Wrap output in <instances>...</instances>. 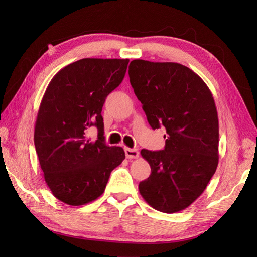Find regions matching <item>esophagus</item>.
<instances>
[{"label":"esophagus","instance_id":"34e87169","mask_svg":"<svg viewBox=\"0 0 257 257\" xmlns=\"http://www.w3.org/2000/svg\"><path fill=\"white\" fill-rule=\"evenodd\" d=\"M125 155L127 159H137L139 157V152L137 149H131V148H125Z\"/></svg>","mask_w":257,"mask_h":257}]
</instances>
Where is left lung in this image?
I'll return each mask as SVG.
<instances>
[{"label":"left lung","instance_id":"left-lung-1","mask_svg":"<svg viewBox=\"0 0 257 257\" xmlns=\"http://www.w3.org/2000/svg\"><path fill=\"white\" fill-rule=\"evenodd\" d=\"M128 76L151 127L166 130L164 150L141 151L151 174L139 193L158 211H181L203 194L219 163L212 93L196 73L174 62L133 60Z\"/></svg>","mask_w":257,"mask_h":257}]
</instances>
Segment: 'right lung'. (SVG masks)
Returning a JSON list of instances; mask_svg holds the SVG:
<instances>
[{"label": "right lung", "instance_id": "right-lung-1", "mask_svg": "<svg viewBox=\"0 0 257 257\" xmlns=\"http://www.w3.org/2000/svg\"><path fill=\"white\" fill-rule=\"evenodd\" d=\"M128 59H81L59 71L38 109L35 149L53 196L71 206L89 204L105 191L112 170L125 159L121 147L105 144L106 97L122 82ZM98 127L91 142L86 131Z\"/></svg>", "mask_w": 257, "mask_h": 257}]
</instances>
